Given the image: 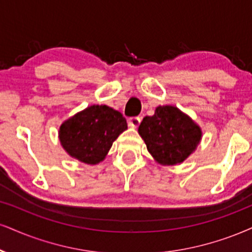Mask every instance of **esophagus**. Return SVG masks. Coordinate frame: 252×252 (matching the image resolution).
Masks as SVG:
<instances>
[{
  "instance_id": "obj_1",
  "label": "esophagus",
  "mask_w": 252,
  "mask_h": 252,
  "mask_svg": "<svg viewBox=\"0 0 252 252\" xmlns=\"http://www.w3.org/2000/svg\"><path fill=\"white\" fill-rule=\"evenodd\" d=\"M141 117H132L128 119V126L132 127V128H136L139 125H140Z\"/></svg>"
}]
</instances>
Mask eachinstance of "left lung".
<instances>
[{
    "instance_id": "1",
    "label": "left lung",
    "mask_w": 252,
    "mask_h": 252,
    "mask_svg": "<svg viewBox=\"0 0 252 252\" xmlns=\"http://www.w3.org/2000/svg\"><path fill=\"white\" fill-rule=\"evenodd\" d=\"M138 132L154 160L164 166L183 162L202 138L200 126L170 105L158 106L154 116L145 117Z\"/></svg>"
}]
</instances>
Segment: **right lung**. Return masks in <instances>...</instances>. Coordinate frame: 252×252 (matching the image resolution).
Listing matches in <instances>:
<instances>
[{
	"instance_id": "1",
	"label": "right lung",
	"mask_w": 252,
	"mask_h": 252,
	"mask_svg": "<svg viewBox=\"0 0 252 252\" xmlns=\"http://www.w3.org/2000/svg\"><path fill=\"white\" fill-rule=\"evenodd\" d=\"M125 129L126 119L119 111L106 105H92L65 120L58 134L70 157L80 162L97 164Z\"/></svg>"
}]
</instances>
